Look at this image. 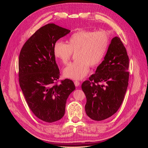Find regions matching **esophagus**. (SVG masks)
Segmentation results:
<instances>
[{
	"label": "esophagus",
	"mask_w": 148,
	"mask_h": 148,
	"mask_svg": "<svg viewBox=\"0 0 148 148\" xmlns=\"http://www.w3.org/2000/svg\"><path fill=\"white\" fill-rule=\"evenodd\" d=\"M74 84H75V85L76 86L78 87V86H79L80 83H79V82L77 81V80H76V81H75V82H74Z\"/></svg>",
	"instance_id": "esophagus-1"
}]
</instances>
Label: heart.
Instances as JSON below:
<instances>
[{"label": "heart", "mask_w": 148, "mask_h": 148, "mask_svg": "<svg viewBox=\"0 0 148 148\" xmlns=\"http://www.w3.org/2000/svg\"><path fill=\"white\" fill-rule=\"evenodd\" d=\"M110 44V37L105 31L79 30L68 40V44L57 41L53 46L54 56L62 64L69 63L73 53L76 61L63 71L64 77L74 80L81 79L88 75L89 66L96 67L104 59Z\"/></svg>", "instance_id": "b5f03b06"}]
</instances>
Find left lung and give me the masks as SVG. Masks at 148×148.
I'll list each match as a JSON object with an SVG mask.
<instances>
[{"instance_id":"8db88e82","label":"left lung","mask_w":148,"mask_h":148,"mask_svg":"<svg viewBox=\"0 0 148 148\" xmlns=\"http://www.w3.org/2000/svg\"><path fill=\"white\" fill-rule=\"evenodd\" d=\"M129 58L119 37L112 39L104 60L82 88L86 97L85 111L89 118L101 121L120 108L128 85Z\"/></svg>"}]
</instances>
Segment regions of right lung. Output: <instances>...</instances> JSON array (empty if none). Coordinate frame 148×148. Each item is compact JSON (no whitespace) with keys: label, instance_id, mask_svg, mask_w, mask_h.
<instances>
[{"label":"right lung","instance_id":"right-lung-1","mask_svg":"<svg viewBox=\"0 0 148 148\" xmlns=\"http://www.w3.org/2000/svg\"><path fill=\"white\" fill-rule=\"evenodd\" d=\"M70 30L49 23L26 41L20 53V86L29 109L36 117L52 123L65 114L66 99L75 89L69 79L61 80L53 48L60 38Z\"/></svg>","mask_w":148,"mask_h":148}]
</instances>
